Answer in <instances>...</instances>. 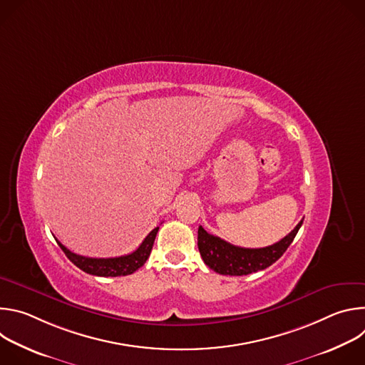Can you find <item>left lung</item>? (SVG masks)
Returning a JSON list of instances; mask_svg holds the SVG:
<instances>
[{
  "label": "left lung",
  "mask_w": 365,
  "mask_h": 365,
  "mask_svg": "<svg viewBox=\"0 0 365 365\" xmlns=\"http://www.w3.org/2000/svg\"><path fill=\"white\" fill-rule=\"evenodd\" d=\"M303 220L279 242L264 248H242L232 245L220 237L207 234L202 227L197 230V248L205 264L224 276H245L264 270L284 254L293 242Z\"/></svg>",
  "instance_id": "obj_1"
}]
</instances>
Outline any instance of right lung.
Segmentation results:
<instances>
[{
    "instance_id": "obj_1",
    "label": "right lung",
    "mask_w": 365,
    "mask_h": 365,
    "mask_svg": "<svg viewBox=\"0 0 365 365\" xmlns=\"http://www.w3.org/2000/svg\"><path fill=\"white\" fill-rule=\"evenodd\" d=\"M159 227L154 228L140 244V247L133 251L131 254L121 255V257H113V258H91L83 257L79 254H75L69 251L63 244H61L58 240L59 247L63 250L66 257L71 262L83 270L88 274L99 276V277H118V276H128L133 274L135 270H138L145 262L151 252L155 235H158Z\"/></svg>"
}]
</instances>
